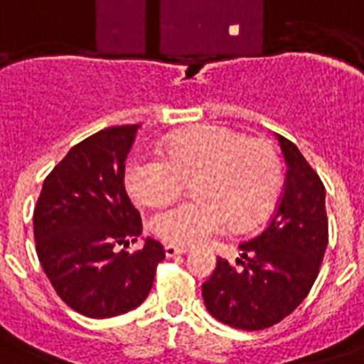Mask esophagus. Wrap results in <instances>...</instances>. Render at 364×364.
Masks as SVG:
<instances>
[{
	"mask_svg": "<svg viewBox=\"0 0 364 364\" xmlns=\"http://www.w3.org/2000/svg\"><path fill=\"white\" fill-rule=\"evenodd\" d=\"M164 251H166V257H176V255L188 253L187 247H177V245H171V243H168V245H166Z\"/></svg>",
	"mask_w": 364,
	"mask_h": 364,
	"instance_id": "34e87169",
	"label": "esophagus"
}]
</instances>
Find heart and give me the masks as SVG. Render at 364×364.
<instances>
[{
    "mask_svg": "<svg viewBox=\"0 0 364 364\" xmlns=\"http://www.w3.org/2000/svg\"><path fill=\"white\" fill-rule=\"evenodd\" d=\"M196 200L151 217L154 236L196 245L227 227H249L268 215L282 187V162L264 139L204 124L177 134L164 156H137L126 166V188L143 205H166L194 181Z\"/></svg>",
    "mask_w": 364,
    "mask_h": 364,
    "instance_id": "heart-1",
    "label": "heart"
}]
</instances>
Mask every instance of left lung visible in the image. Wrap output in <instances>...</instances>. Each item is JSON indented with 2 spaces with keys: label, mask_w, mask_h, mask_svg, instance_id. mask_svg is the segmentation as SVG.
<instances>
[{
  "label": "left lung",
  "mask_w": 364,
  "mask_h": 364,
  "mask_svg": "<svg viewBox=\"0 0 364 364\" xmlns=\"http://www.w3.org/2000/svg\"><path fill=\"white\" fill-rule=\"evenodd\" d=\"M287 164L276 213L259 236L240 243L236 264L217 257L202 285L204 304L217 321L262 331L296 310L308 296L328 243L325 187L299 147L277 136Z\"/></svg>",
  "instance_id": "obj_1"
}]
</instances>
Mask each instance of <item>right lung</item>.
Segmentation results:
<instances>
[{"mask_svg": "<svg viewBox=\"0 0 364 364\" xmlns=\"http://www.w3.org/2000/svg\"><path fill=\"white\" fill-rule=\"evenodd\" d=\"M139 124L111 126L70 149L43 183L33 210V238L43 270L58 296L81 316L115 317L134 310L153 287L164 260L141 234L139 211L124 188V162Z\"/></svg>", "mask_w": 364, "mask_h": 364, "instance_id": "1", "label": "right lung"}]
</instances>
